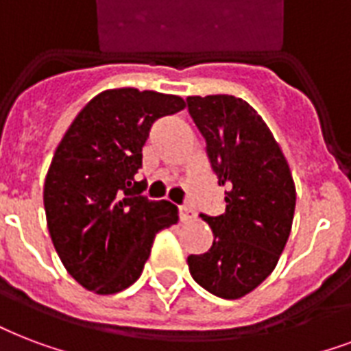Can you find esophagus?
<instances>
[{
    "mask_svg": "<svg viewBox=\"0 0 351 351\" xmlns=\"http://www.w3.org/2000/svg\"><path fill=\"white\" fill-rule=\"evenodd\" d=\"M180 221H189L195 217V210L191 206H180Z\"/></svg>",
    "mask_w": 351,
    "mask_h": 351,
    "instance_id": "1",
    "label": "esophagus"
}]
</instances>
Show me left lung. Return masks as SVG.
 Segmentation results:
<instances>
[{
  "instance_id": "left-lung-1",
  "label": "left lung",
  "mask_w": 351,
  "mask_h": 351,
  "mask_svg": "<svg viewBox=\"0 0 351 351\" xmlns=\"http://www.w3.org/2000/svg\"><path fill=\"white\" fill-rule=\"evenodd\" d=\"M187 110L204 136L223 215H200L213 232L208 252L187 258L200 287L235 300L271 276L291 234L296 187L274 136L252 106L234 95H191Z\"/></svg>"
}]
</instances>
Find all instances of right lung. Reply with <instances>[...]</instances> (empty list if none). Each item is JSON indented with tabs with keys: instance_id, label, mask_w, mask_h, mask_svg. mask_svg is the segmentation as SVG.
<instances>
[{
	"instance_id": "1",
	"label": "right lung",
	"mask_w": 351,
	"mask_h": 351,
	"mask_svg": "<svg viewBox=\"0 0 351 351\" xmlns=\"http://www.w3.org/2000/svg\"><path fill=\"white\" fill-rule=\"evenodd\" d=\"M186 101L136 88L106 90L77 114L44 184L47 228L66 271L88 291L114 294L143 272L152 241L178 221V208L141 195L134 180L158 117Z\"/></svg>"
}]
</instances>
